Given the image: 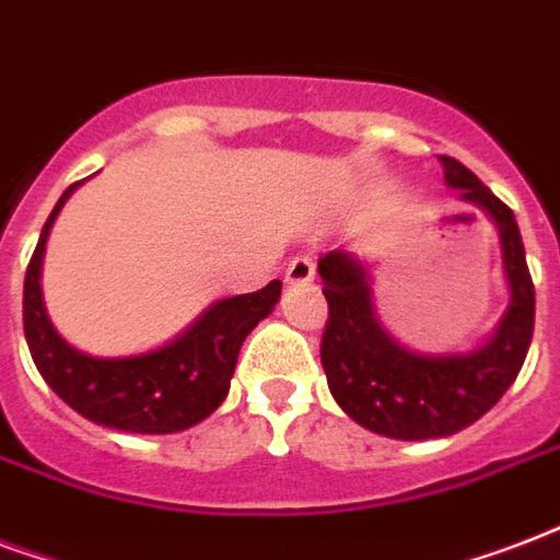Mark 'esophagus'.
<instances>
[{
  "label": "esophagus",
  "instance_id": "34e87169",
  "mask_svg": "<svg viewBox=\"0 0 560 560\" xmlns=\"http://www.w3.org/2000/svg\"><path fill=\"white\" fill-rule=\"evenodd\" d=\"M314 272H317L314 258H308V255H296V258L288 264V270H284V281H288V284H305V281L314 279Z\"/></svg>",
  "mask_w": 560,
  "mask_h": 560
}]
</instances>
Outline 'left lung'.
Listing matches in <instances>:
<instances>
[{"label": "left lung", "instance_id": "obj_1", "mask_svg": "<svg viewBox=\"0 0 560 560\" xmlns=\"http://www.w3.org/2000/svg\"><path fill=\"white\" fill-rule=\"evenodd\" d=\"M441 164L446 185L485 208L499 229L511 305L485 347L467 355H420L399 347L375 317L364 264L343 249L317 264L328 302L319 343L328 390L358 425L394 441L450 438L481 420L514 384L535 331V284L514 211L460 161L441 155Z\"/></svg>", "mask_w": 560, "mask_h": 560}]
</instances>
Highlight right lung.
Wrapping results in <instances>:
<instances>
[{
  "label": "right lung",
  "mask_w": 560,
  "mask_h": 560,
  "mask_svg": "<svg viewBox=\"0 0 560 560\" xmlns=\"http://www.w3.org/2000/svg\"><path fill=\"white\" fill-rule=\"evenodd\" d=\"M81 182L58 199L34 246L23 284V328L34 366L72 411L96 425L135 434L185 432L220 408L243 340L279 302L281 281L220 299L173 343L131 358H93L72 349L46 317L40 261L55 217Z\"/></svg>",
  "instance_id": "right-lung-1"
}]
</instances>
